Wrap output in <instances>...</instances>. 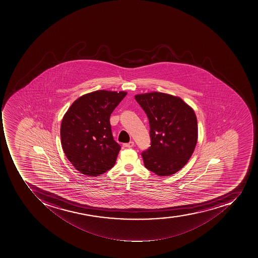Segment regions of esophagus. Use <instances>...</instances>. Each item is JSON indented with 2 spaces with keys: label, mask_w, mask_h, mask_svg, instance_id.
I'll return each instance as SVG.
<instances>
[{
  "label": "esophagus",
  "mask_w": 258,
  "mask_h": 258,
  "mask_svg": "<svg viewBox=\"0 0 258 258\" xmlns=\"http://www.w3.org/2000/svg\"><path fill=\"white\" fill-rule=\"evenodd\" d=\"M134 145H135V143H134L133 141H131L130 143L123 144V147H125V148H131V147H134Z\"/></svg>",
  "instance_id": "1"
}]
</instances>
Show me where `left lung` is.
Returning a JSON list of instances; mask_svg holds the SVG:
<instances>
[{
  "label": "left lung",
  "mask_w": 258,
  "mask_h": 258,
  "mask_svg": "<svg viewBox=\"0 0 258 258\" xmlns=\"http://www.w3.org/2000/svg\"><path fill=\"white\" fill-rule=\"evenodd\" d=\"M149 119L151 147L142 153L144 165L158 176H170L185 166L196 148V113L181 98L160 92L135 96Z\"/></svg>",
  "instance_id": "obj_1"
}]
</instances>
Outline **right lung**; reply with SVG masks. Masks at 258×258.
<instances>
[{
  "label": "right lung",
  "instance_id": "right-lung-1",
  "mask_svg": "<svg viewBox=\"0 0 258 258\" xmlns=\"http://www.w3.org/2000/svg\"><path fill=\"white\" fill-rule=\"evenodd\" d=\"M126 94L108 90L84 94L63 115L60 128L62 150L82 174L97 177L115 164L120 146L113 139L110 116Z\"/></svg>",
  "mask_w": 258,
  "mask_h": 258
}]
</instances>
